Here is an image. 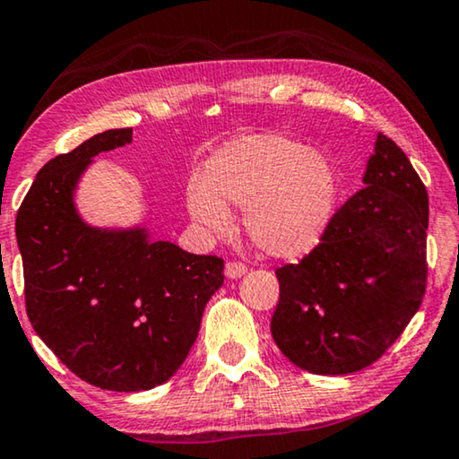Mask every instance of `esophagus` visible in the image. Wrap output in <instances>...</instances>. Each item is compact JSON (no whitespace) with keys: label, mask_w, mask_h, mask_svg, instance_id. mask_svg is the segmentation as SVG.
Instances as JSON below:
<instances>
[{"label":"esophagus","mask_w":459,"mask_h":459,"mask_svg":"<svg viewBox=\"0 0 459 459\" xmlns=\"http://www.w3.org/2000/svg\"><path fill=\"white\" fill-rule=\"evenodd\" d=\"M244 273H247V265L240 261H230L228 265H225V278L238 280V278H242Z\"/></svg>","instance_id":"obj_1"}]
</instances>
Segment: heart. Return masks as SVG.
<instances>
[{"mask_svg":"<svg viewBox=\"0 0 459 459\" xmlns=\"http://www.w3.org/2000/svg\"><path fill=\"white\" fill-rule=\"evenodd\" d=\"M336 200L338 173L328 156L275 134L228 143L206 165V186L187 190L194 221L221 231L228 204L247 209L248 238L280 259H297L322 242Z\"/></svg>","mask_w":459,"mask_h":459,"instance_id":"b5f03b06","label":"heart"}]
</instances>
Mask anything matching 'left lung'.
<instances>
[{
  "label": "left lung",
  "mask_w": 459,
  "mask_h": 459,
  "mask_svg": "<svg viewBox=\"0 0 459 459\" xmlns=\"http://www.w3.org/2000/svg\"><path fill=\"white\" fill-rule=\"evenodd\" d=\"M429 194L403 150L378 134L363 187L322 242L275 269L272 336L294 366L338 376L372 366L403 334L426 292Z\"/></svg>",
  "instance_id": "left-lung-1"
}]
</instances>
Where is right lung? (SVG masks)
I'll return each mask as SVG.
<instances>
[{
	"label": "right lung",
	"instance_id": "obj_1",
	"mask_svg": "<svg viewBox=\"0 0 459 459\" xmlns=\"http://www.w3.org/2000/svg\"><path fill=\"white\" fill-rule=\"evenodd\" d=\"M131 135L104 131L46 162L16 215L29 322L73 374L118 393L148 391L178 372L223 284L215 255L79 217L73 194L81 173Z\"/></svg>",
	"mask_w": 459,
	"mask_h": 459
}]
</instances>
